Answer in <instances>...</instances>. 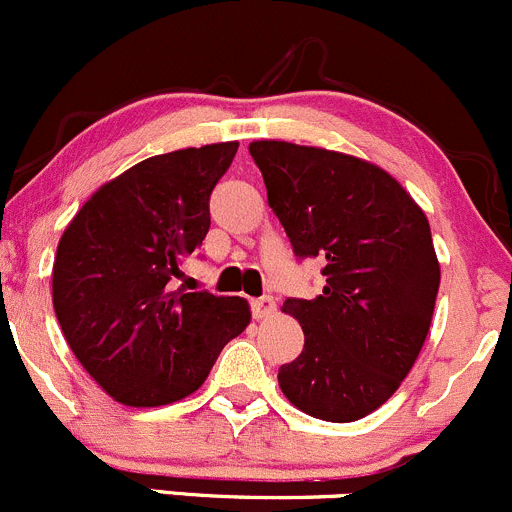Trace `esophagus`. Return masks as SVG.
<instances>
[{
  "label": "esophagus",
  "mask_w": 512,
  "mask_h": 512,
  "mask_svg": "<svg viewBox=\"0 0 512 512\" xmlns=\"http://www.w3.org/2000/svg\"><path fill=\"white\" fill-rule=\"evenodd\" d=\"M250 307H252V317H255V319H265V317H270L272 312H275V302H272V297L252 299Z\"/></svg>",
  "instance_id": "34e87169"
}]
</instances>
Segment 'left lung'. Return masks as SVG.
<instances>
[{
	"instance_id": "obj_1",
	"label": "left lung",
	"mask_w": 512,
	"mask_h": 512,
	"mask_svg": "<svg viewBox=\"0 0 512 512\" xmlns=\"http://www.w3.org/2000/svg\"><path fill=\"white\" fill-rule=\"evenodd\" d=\"M250 156L294 255L319 257L327 277L322 294L282 307L304 332L277 374L282 394L322 421L364 418L394 396L431 327L441 267L426 215L361 158L285 141L250 143Z\"/></svg>"
}]
</instances>
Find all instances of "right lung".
I'll return each instance as SVG.
<instances>
[{"mask_svg":"<svg viewBox=\"0 0 512 512\" xmlns=\"http://www.w3.org/2000/svg\"><path fill=\"white\" fill-rule=\"evenodd\" d=\"M237 143L163 153L101 185L56 247L51 292L71 352L118 404L165 406L203 386L250 324L242 297L170 282L210 230Z\"/></svg>","mask_w":512,"mask_h":512,"instance_id":"1","label":"right lung"}]
</instances>
